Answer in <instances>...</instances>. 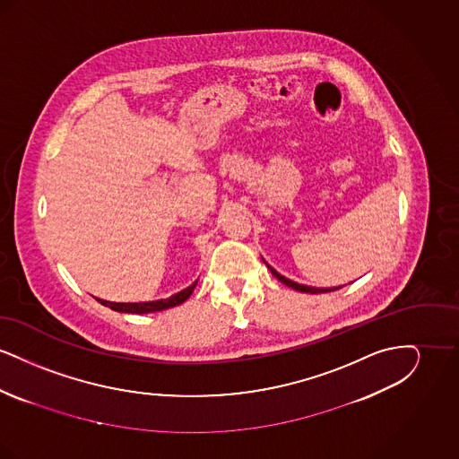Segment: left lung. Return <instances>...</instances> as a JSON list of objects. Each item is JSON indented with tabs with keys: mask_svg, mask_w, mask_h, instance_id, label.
Masks as SVG:
<instances>
[{
	"mask_svg": "<svg viewBox=\"0 0 459 459\" xmlns=\"http://www.w3.org/2000/svg\"><path fill=\"white\" fill-rule=\"evenodd\" d=\"M266 266L270 268V272H272V273H273V275H275L282 284L289 285V287H292V289H296V290H299V292L320 294V292H332V290H337V289H341V287H342V285H339V287H311V285L298 284V282H294V281L287 279L284 275H281V273H279L275 268H272L268 263H266Z\"/></svg>",
	"mask_w": 459,
	"mask_h": 459,
	"instance_id": "obj_1",
	"label": "left lung"
}]
</instances>
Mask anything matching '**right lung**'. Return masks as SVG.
I'll use <instances>...</instances> for the list:
<instances>
[{
	"label": "right lung",
	"mask_w": 459,
	"mask_h": 459,
	"mask_svg": "<svg viewBox=\"0 0 459 459\" xmlns=\"http://www.w3.org/2000/svg\"><path fill=\"white\" fill-rule=\"evenodd\" d=\"M197 281H195L193 284L186 289H182L180 292H177L174 296L167 298V299H158V301H143V303H113V301H105V299H100L96 298L100 303L103 306H108L113 311H118V313H135V315H144V313H154V311H163V309H169V307H174V306L182 305L195 290Z\"/></svg>",
	"instance_id": "obj_1"
}]
</instances>
